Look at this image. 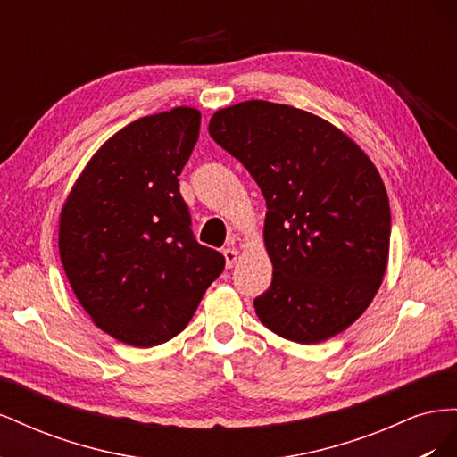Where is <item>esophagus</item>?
Returning a JSON list of instances; mask_svg holds the SVG:
<instances>
[{"label":"esophagus","instance_id":"1","mask_svg":"<svg viewBox=\"0 0 457 457\" xmlns=\"http://www.w3.org/2000/svg\"><path fill=\"white\" fill-rule=\"evenodd\" d=\"M223 255H225V261H227V269H232L234 262H237L238 257H240V252L237 250V247H227Z\"/></svg>","mask_w":457,"mask_h":457}]
</instances>
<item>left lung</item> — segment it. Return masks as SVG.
<instances>
[{
  "instance_id": "1",
  "label": "left lung",
  "mask_w": 457,
  "mask_h": 457,
  "mask_svg": "<svg viewBox=\"0 0 457 457\" xmlns=\"http://www.w3.org/2000/svg\"><path fill=\"white\" fill-rule=\"evenodd\" d=\"M210 135L267 200L272 282L253 301L259 320L301 345L341 334L370 307L389 262L391 210L378 168L334 123L289 104L220 108Z\"/></svg>"
}]
</instances>
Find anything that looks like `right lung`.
<instances>
[{"label": "right lung", "instance_id": "add662e5", "mask_svg": "<svg viewBox=\"0 0 457 457\" xmlns=\"http://www.w3.org/2000/svg\"><path fill=\"white\" fill-rule=\"evenodd\" d=\"M200 110L175 106L131 121L95 152L59 217V252L79 305L131 347L187 328L225 257L190 230L179 175L200 133Z\"/></svg>", "mask_w": 457, "mask_h": 457}]
</instances>
